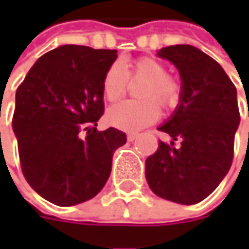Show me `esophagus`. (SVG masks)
Returning a JSON list of instances; mask_svg holds the SVG:
<instances>
[{
    "instance_id": "34e87169",
    "label": "esophagus",
    "mask_w": 249,
    "mask_h": 249,
    "mask_svg": "<svg viewBox=\"0 0 249 249\" xmlns=\"http://www.w3.org/2000/svg\"><path fill=\"white\" fill-rule=\"evenodd\" d=\"M137 137H139V133H129V134H127V140H129V141H134Z\"/></svg>"
}]
</instances>
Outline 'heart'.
<instances>
[{"label": "heart", "mask_w": 249, "mask_h": 249, "mask_svg": "<svg viewBox=\"0 0 249 249\" xmlns=\"http://www.w3.org/2000/svg\"><path fill=\"white\" fill-rule=\"evenodd\" d=\"M142 79L137 95L141 100L122 101L108 110V122L124 131H136L154 123L159 116V105L165 109L176 107L180 100L181 86L176 77L166 73V66L152 56H141L124 68L113 62L102 79L105 98L115 102L127 89V80ZM157 100L156 103L155 101Z\"/></svg>", "instance_id": "b5f03b06"}]
</instances>
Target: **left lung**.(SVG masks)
Masks as SVG:
<instances>
[{"instance_id":"obj_1","label":"left lung","mask_w":249,"mask_h":249,"mask_svg":"<svg viewBox=\"0 0 249 249\" xmlns=\"http://www.w3.org/2000/svg\"><path fill=\"white\" fill-rule=\"evenodd\" d=\"M158 55L178 69L181 92L175 113L158 129L173 141H159L145 160V177L154 194L193 205L212 194L231 166L240 123L237 90L223 68L193 45H169ZM177 139L180 149L173 147Z\"/></svg>"}]
</instances>
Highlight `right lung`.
<instances>
[{
  "instance_id": "right-lung-1",
  "label": "right lung",
  "mask_w": 249,
  "mask_h": 249,
  "mask_svg": "<svg viewBox=\"0 0 249 249\" xmlns=\"http://www.w3.org/2000/svg\"><path fill=\"white\" fill-rule=\"evenodd\" d=\"M116 53L61 45L38 58L16 90L12 127L23 176L55 205L97 196L113 152L126 144L120 130H97L105 108L102 79Z\"/></svg>"
}]
</instances>
